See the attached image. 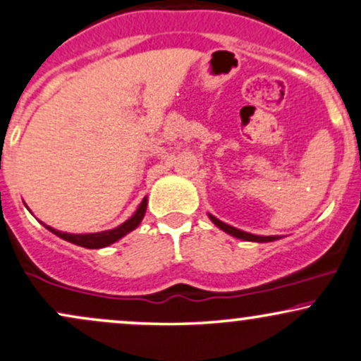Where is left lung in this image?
<instances>
[{
    "label": "left lung",
    "instance_id": "8db88e82",
    "mask_svg": "<svg viewBox=\"0 0 361 361\" xmlns=\"http://www.w3.org/2000/svg\"><path fill=\"white\" fill-rule=\"evenodd\" d=\"M209 216V219L213 221L216 226L219 228V230H223L224 233H228V235L235 236V238H240V240H245V241H255V243H269V241H275V240H281L282 236L275 235V236H260V235H253V233H247L243 230H238V228L235 226H230V224L219 221L218 218H214L213 214H207Z\"/></svg>",
    "mask_w": 361,
    "mask_h": 361
}]
</instances>
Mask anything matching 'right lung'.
<instances>
[{"label": "right lung", "mask_w": 361, "mask_h": 361, "mask_svg": "<svg viewBox=\"0 0 361 361\" xmlns=\"http://www.w3.org/2000/svg\"><path fill=\"white\" fill-rule=\"evenodd\" d=\"M147 204H148L147 197H143V201L140 202V206L137 207V211H135L131 218L126 219L125 223H121L120 226L113 228V230H106L99 233H80V235H74V233H63V231L54 230V228L47 226L44 223L42 224H44L47 230L52 231L54 235H57L59 238L69 241V243L79 245V247H84V248H104V247H109V245H113L114 241L123 238L125 235H128L130 231H133L135 228L142 223L143 216H145V211H147Z\"/></svg>", "instance_id": "obj_1"}]
</instances>
